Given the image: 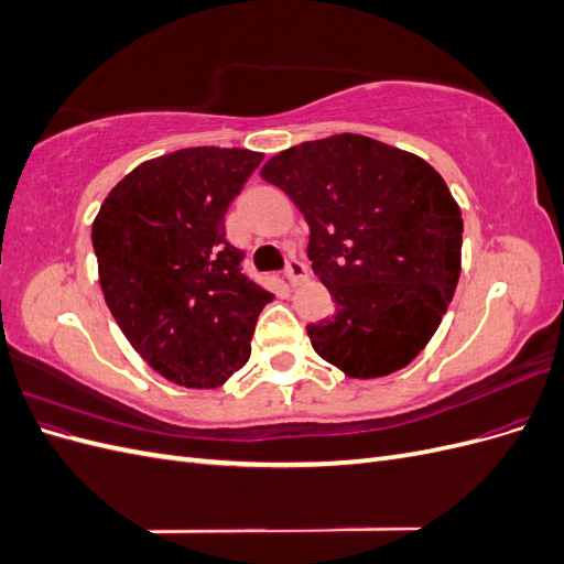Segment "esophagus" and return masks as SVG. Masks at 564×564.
Masks as SVG:
<instances>
[{"instance_id":"1","label":"esophagus","mask_w":564,"mask_h":564,"mask_svg":"<svg viewBox=\"0 0 564 564\" xmlns=\"http://www.w3.org/2000/svg\"><path fill=\"white\" fill-rule=\"evenodd\" d=\"M286 278L294 286L301 284L303 280H308V265H305L301 259H296V256H292V259L286 261Z\"/></svg>"}]
</instances>
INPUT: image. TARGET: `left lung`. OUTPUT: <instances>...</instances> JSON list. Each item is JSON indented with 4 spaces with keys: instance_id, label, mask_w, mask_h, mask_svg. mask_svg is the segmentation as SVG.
Returning a JSON list of instances; mask_svg holds the SVG:
<instances>
[{
    "instance_id": "8db88e82",
    "label": "left lung",
    "mask_w": 564,
    "mask_h": 564,
    "mask_svg": "<svg viewBox=\"0 0 564 564\" xmlns=\"http://www.w3.org/2000/svg\"><path fill=\"white\" fill-rule=\"evenodd\" d=\"M261 176L308 220V259L336 311L308 336L352 379L406 367L447 313L464 218L447 183L412 152L338 133L268 160Z\"/></svg>"
}]
</instances>
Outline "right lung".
I'll return each mask as SVG.
<instances>
[{
	"mask_svg": "<svg viewBox=\"0 0 564 564\" xmlns=\"http://www.w3.org/2000/svg\"><path fill=\"white\" fill-rule=\"evenodd\" d=\"M261 152L185 148L119 181L91 228L100 289L119 329L164 379L216 388L242 369L272 294L245 275L226 212Z\"/></svg>",
	"mask_w": 564,
	"mask_h": 564,
	"instance_id": "add662e5",
	"label": "right lung"
}]
</instances>
